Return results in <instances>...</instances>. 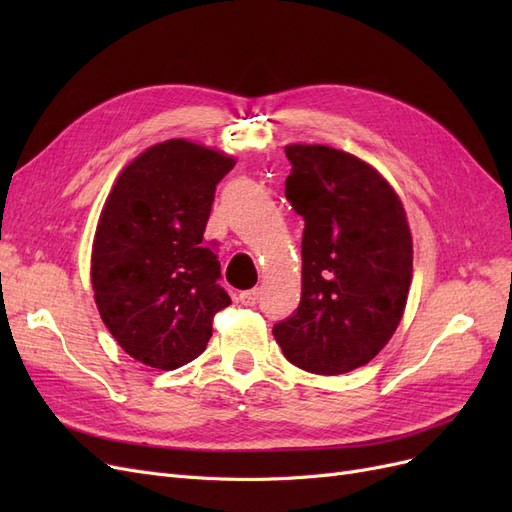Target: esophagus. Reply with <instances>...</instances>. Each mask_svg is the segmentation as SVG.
<instances>
[{
  "label": "esophagus",
  "instance_id": "1",
  "mask_svg": "<svg viewBox=\"0 0 512 512\" xmlns=\"http://www.w3.org/2000/svg\"><path fill=\"white\" fill-rule=\"evenodd\" d=\"M258 297H260V288H250V290H243L239 294V301L245 305V307H252L258 303Z\"/></svg>",
  "mask_w": 512,
  "mask_h": 512
}]
</instances>
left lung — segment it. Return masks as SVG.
Returning a JSON list of instances; mask_svg holds the SVG:
<instances>
[{"label": "left lung", "instance_id": "1", "mask_svg": "<svg viewBox=\"0 0 512 512\" xmlns=\"http://www.w3.org/2000/svg\"><path fill=\"white\" fill-rule=\"evenodd\" d=\"M286 198L305 220L301 303L273 327L286 359L320 376L369 363L393 337L412 282L404 205L352 153L288 145Z\"/></svg>", "mask_w": 512, "mask_h": 512}]
</instances>
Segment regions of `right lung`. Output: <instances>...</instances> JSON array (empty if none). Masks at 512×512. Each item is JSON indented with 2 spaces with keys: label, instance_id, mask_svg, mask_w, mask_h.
<instances>
[{
  "label": "right lung",
  "instance_id": "1",
  "mask_svg": "<svg viewBox=\"0 0 512 512\" xmlns=\"http://www.w3.org/2000/svg\"><path fill=\"white\" fill-rule=\"evenodd\" d=\"M235 160L183 138L158 143L121 170L91 252L102 322L132 359L177 369L207 348L230 305L220 260L203 243L215 185Z\"/></svg>",
  "mask_w": 512,
  "mask_h": 512
}]
</instances>
